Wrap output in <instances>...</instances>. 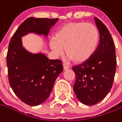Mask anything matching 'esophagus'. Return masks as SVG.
<instances>
[{
    "instance_id": "esophagus-1",
    "label": "esophagus",
    "mask_w": 122,
    "mask_h": 122,
    "mask_svg": "<svg viewBox=\"0 0 122 122\" xmlns=\"http://www.w3.org/2000/svg\"><path fill=\"white\" fill-rule=\"evenodd\" d=\"M63 67H64V71H66V70L69 69V67H68L67 66H66V65L65 64H63Z\"/></svg>"
}]
</instances>
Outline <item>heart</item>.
Masks as SVG:
<instances>
[{"label":"heart","instance_id":"b5f03b06","mask_svg":"<svg viewBox=\"0 0 122 122\" xmlns=\"http://www.w3.org/2000/svg\"><path fill=\"white\" fill-rule=\"evenodd\" d=\"M99 41L97 27L83 21L69 22L62 25L50 41L51 49L57 56L65 51L75 63L87 62L95 54Z\"/></svg>","mask_w":122,"mask_h":122}]
</instances>
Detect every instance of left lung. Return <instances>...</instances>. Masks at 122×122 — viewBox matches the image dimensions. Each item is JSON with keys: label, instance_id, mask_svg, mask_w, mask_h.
Masks as SVG:
<instances>
[{"label": "left lung", "instance_id": "1", "mask_svg": "<svg viewBox=\"0 0 122 122\" xmlns=\"http://www.w3.org/2000/svg\"><path fill=\"white\" fill-rule=\"evenodd\" d=\"M100 34L95 54L87 62L72 67L76 81L73 89L76 97L86 105H94L107 95L113 85L117 58L113 39L106 25L96 17Z\"/></svg>", "mask_w": 122, "mask_h": 122}]
</instances>
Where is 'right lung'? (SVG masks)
I'll list each match as a JSON object with an SVG mask.
<instances>
[{"mask_svg": "<svg viewBox=\"0 0 122 122\" xmlns=\"http://www.w3.org/2000/svg\"><path fill=\"white\" fill-rule=\"evenodd\" d=\"M58 20L30 17L20 25L10 40L7 54L9 84L19 99L28 105H40L48 99L63 66L60 60H50L43 53L28 51L23 46L21 38L29 34L47 37Z\"/></svg>", "mask_w": 122, "mask_h": 122, "instance_id": "obj_1", "label": "right lung"}]
</instances>
